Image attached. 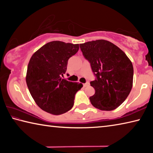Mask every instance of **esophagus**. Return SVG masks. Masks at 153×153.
Wrapping results in <instances>:
<instances>
[{
  "label": "esophagus",
  "mask_w": 153,
  "mask_h": 153,
  "mask_svg": "<svg viewBox=\"0 0 153 153\" xmlns=\"http://www.w3.org/2000/svg\"><path fill=\"white\" fill-rule=\"evenodd\" d=\"M83 86H84V87H86V86H89V82L85 83V84H83Z\"/></svg>",
  "instance_id": "34e87169"
}]
</instances>
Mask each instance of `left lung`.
Segmentation results:
<instances>
[{"mask_svg": "<svg viewBox=\"0 0 153 153\" xmlns=\"http://www.w3.org/2000/svg\"><path fill=\"white\" fill-rule=\"evenodd\" d=\"M83 55L97 77L90 82L95 90L91 104L101 111H112L124 102L133 85L134 69L123 51L109 41L97 40L79 44Z\"/></svg>", "mask_w": 153, "mask_h": 153, "instance_id": "1", "label": "left lung"}]
</instances>
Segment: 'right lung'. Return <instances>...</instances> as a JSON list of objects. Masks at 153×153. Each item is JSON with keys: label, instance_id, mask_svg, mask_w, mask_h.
I'll return each instance as SVG.
<instances>
[{"label": "right lung", "instance_id": "1", "mask_svg": "<svg viewBox=\"0 0 153 153\" xmlns=\"http://www.w3.org/2000/svg\"><path fill=\"white\" fill-rule=\"evenodd\" d=\"M79 50L78 44L61 41L48 42L35 52L27 65L26 83L41 109L61 115L74 106L75 94L83 85L63 79L69 59Z\"/></svg>", "mask_w": 153, "mask_h": 153}]
</instances>
